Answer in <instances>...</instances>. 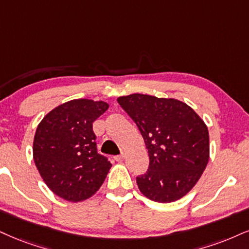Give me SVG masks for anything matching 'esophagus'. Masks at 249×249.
Instances as JSON below:
<instances>
[{"label":"esophagus","mask_w":249,"mask_h":249,"mask_svg":"<svg viewBox=\"0 0 249 249\" xmlns=\"http://www.w3.org/2000/svg\"><path fill=\"white\" fill-rule=\"evenodd\" d=\"M124 158V153H121V155L114 156V160H116V161H121Z\"/></svg>","instance_id":"esophagus-1"}]
</instances>
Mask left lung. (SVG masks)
<instances>
[{
    "instance_id": "left-lung-1",
    "label": "left lung",
    "mask_w": 249,
    "mask_h": 249,
    "mask_svg": "<svg viewBox=\"0 0 249 249\" xmlns=\"http://www.w3.org/2000/svg\"><path fill=\"white\" fill-rule=\"evenodd\" d=\"M136 124L150 159L136 178L141 193L159 203L185 196L209 161V131L195 110L173 98L134 93L118 98Z\"/></svg>"
}]
</instances>
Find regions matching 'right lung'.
Here are the masks:
<instances>
[{"label": "right lung", "mask_w": 249, "mask_h": 249, "mask_svg": "<svg viewBox=\"0 0 249 249\" xmlns=\"http://www.w3.org/2000/svg\"><path fill=\"white\" fill-rule=\"evenodd\" d=\"M107 108L105 101L73 99L55 107L38 124L33 159L55 195L84 201L105 181L112 164L97 152L92 124Z\"/></svg>", "instance_id": "add662e5"}]
</instances>
